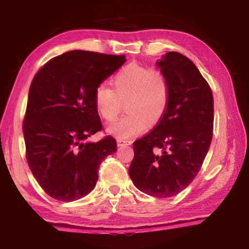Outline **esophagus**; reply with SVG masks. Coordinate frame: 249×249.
Returning a JSON list of instances; mask_svg holds the SVG:
<instances>
[{
	"instance_id": "1",
	"label": "esophagus",
	"mask_w": 249,
	"mask_h": 249,
	"mask_svg": "<svg viewBox=\"0 0 249 249\" xmlns=\"http://www.w3.org/2000/svg\"><path fill=\"white\" fill-rule=\"evenodd\" d=\"M117 145L119 146H123V145H130L132 144V142L127 141V140H123V138H117Z\"/></svg>"
}]
</instances>
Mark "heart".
I'll list each match as a JSON object with an SVG mask.
<instances>
[{
	"label": "heart",
	"mask_w": 249,
	"mask_h": 249,
	"mask_svg": "<svg viewBox=\"0 0 249 249\" xmlns=\"http://www.w3.org/2000/svg\"><path fill=\"white\" fill-rule=\"evenodd\" d=\"M111 88L100 83L94 90V104L107 122L119 116L123 102L128 113L108 127L117 138H129L144 133L166 114L169 104V84L162 71L138 64H128L112 78Z\"/></svg>",
	"instance_id": "1"
}]
</instances>
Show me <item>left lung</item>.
<instances>
[{"mask_svg": "<svg viewBox=\"0 0 249 249\" xmlns=\"http://www.w3.org/2000/svg\"><path fill=\"white\" fill-rule=\"evenodd\" d=\"M169 84L166 114L133 142L128 174L138 190L156 197L178 195L199 172L213 134V95L196 65L169 52L157 62Z\"/></svg>", "mask_w": 249, "mask_h": 249, "instance_id": "8db88e82", "label": "left lung"}]
</instances>
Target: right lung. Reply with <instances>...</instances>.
<instances>
[{
	"label": "right lung",
	"mask_w": 249,
	"mask_h": 249,
	"mask_svg": "<svg viewBox=\"0 0 249 249\" xmlns=\"http://www.w3.org/2000/svg\"><path fill=\"white\" fill-rule=\"evenodd\" d=\"M125 62V56L72 50L37 71L29 88L23 134L26 159L43 190L62 202L86 196L95 187L101 162L116 151L102 130L94 90Z\"/></svg>",
	"instance_id": "1"
}]
</instances>
